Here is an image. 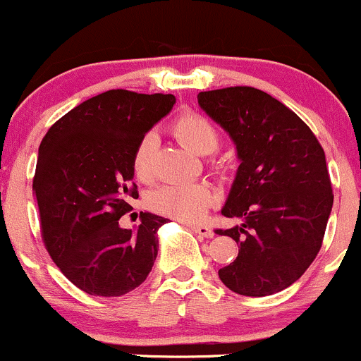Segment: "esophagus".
Returning a JSON list of instances; mask_svg holds the SVG:
<instances>
[{
  "label": "esophagus",
  "mask_w": 361,
  "mask_h": 361,
  "mask_svg": "<svg viewBox=\"0 0 361 361\" xmlns=\"http://www.w3.org/2000/svg\"><path fill=\"white\" fill-rule=\"evenodd\" d=\"M188 228L192 229L195 235L202 236V238H212V236H214L212 229L209 228V226H205V224H188Z\"/></svg>",
  "instance_id": "34e87169"
}]
</instances>
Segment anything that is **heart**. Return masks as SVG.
I'll use <instances>...</instances> for the list:
<instances>
[{
	"label": "heart",
	"instance_id": "1",
	"mask_svg": "<svg viewBox=\"0 0 361 361\" xmlns=\"http://www.w3.org/2000/svg\"><path fill=\"white\" fill-rule=\"evenodd\" d=\"M174 137L199 156L216 152L221 145V133L205 116L193 111H185L171 126ZM157 138L156 132H147L138 140L133 150V173L140 181H150L154 178V157H156ZM216 202V193L207 183L166 185L150 193L149 205L152 211L174 217L180 221L195 223Z\"/></svg>",
	"mask_w": 361,
	"mask_h": 361
}]
</instances>
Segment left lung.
I'll return each mask as SVG.
<instances>
[{
	"mask_svg": "<svg viewBox=\"0 0 361 361\" xmlns=\"http://www.w3.org/2000/svg\"><path fill=\"white\" fill-rule=\"evenodd\" d=\"M200 108L236 145L240 166L223 216L241 224L216 229L240 245L221 281L245 296L286 290L322 247L332 195L326 154L302 118L253 87L205 90Z\"/></svg>",
	"mask_w": 361,
	"mask_h": 361,
	"instance_id": "1",
	"label": "left lung"
}]
</instances>
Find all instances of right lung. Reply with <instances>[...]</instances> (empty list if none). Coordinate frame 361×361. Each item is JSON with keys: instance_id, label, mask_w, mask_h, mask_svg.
Wrapping results in <instances>:
<instances>
[{"instance_id": "1", "label": "right lung", "mask_w": 361, "mask_h": 361, "mask_svg": "<svg viewBox=\"0 0 361 361\" xmlns=\"http://www.w3.org/2000/svg\"><path fill=\"white\" fill-rule=\"evenodd\" d=\"M174 102L173 94L108 90L68 111L42 138L32 185L42 240L59 271L89 295H126L152 271L157 229L168 219L140 212L132 231L120 217L138 197L133 150Z\"/></svg>"}]
</instances>
